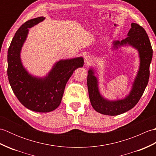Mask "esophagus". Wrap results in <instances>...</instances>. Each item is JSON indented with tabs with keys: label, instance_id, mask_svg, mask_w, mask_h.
Listing matches in <instances>:
<instances>
[{
	"label": "esophagus",
	"instance_id": "1",
	"mask_svg": "<svg viewBox=\"0 0 156 156\" xmlns=\"http://www.w3.org/2000/svg\"><path fill=\"white\" fill-rule=\"evenodd\" d=\"M92 61H93V58H92V56H90V55H87L84 58L85 64H87V65L90 64L92 62Z\"/></svg>",
	"mask_w": 156,
	"mask_h": 156
}]
</instances>
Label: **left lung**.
I'll return each instance as SVG.
<instances>
[{"label":"left lung","instance_id":"1","mask_svg":"<svg viewBox=\"0 0 156 156\" xmlns=\"http://www.w3.org/2000/svg\"><path fill=\"white\" fill-rule=\"evenodd\" d=\"M128 37L122 41L113 42L114 49L122 45H131L137 49L140 58V68L133 87L127 97L117 101H108L102 97L98 87V80L92 68L88 72L87 85L91 105L99 113L115 116L118 115L133 108L143 95L150 78V66L153 50L148 35L145 29L137 23H131Z\"/></svg>","mask_w":156,"mask_h":156}]
</instances>
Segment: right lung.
I'll list each match as a JSON object with an SVG mask.
<instances>
[{"label": "right lung", "mask_w": 156, "mask_h": 156, "mask_svg": "<svg viewBox=\"0 0 156 156\" xmlns=\"http://www.w3.org/2000/svg\"><path fill=\"white\" fill-rule=\"evenodd\" d=\"M44 19V16H39L23 24L12 39L7 55V75L13 92L24 107L39 112H51L59 107L69 78L76 68L84 65L82 57L62 59L55 63L44 78L29 74L21 61V50L27 38L28 28Z\"/></svg>", "instance_id": "1"}]
</instances>
